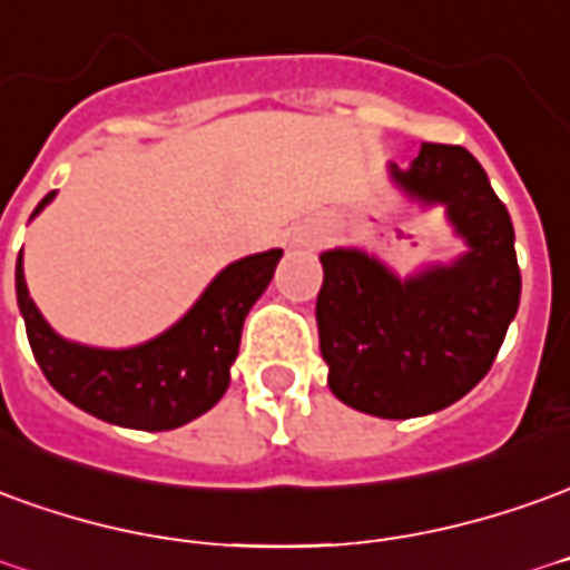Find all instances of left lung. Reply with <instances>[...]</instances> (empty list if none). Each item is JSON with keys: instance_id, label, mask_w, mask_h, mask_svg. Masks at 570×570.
Listing matches in <instances>:
<instances>
[{"instance_id": "8db88e82", "label": "left lung", "mask_w": 570, "mask_h": 570, "mask_svg": "<svg viewBox=\"0 0 570 570\" xmlns=\"http://www.w3.org/2000/svg\"><path fill=\"white\" fill-rule=\"evenodd\" d=\"M392 175L410 197L444 203L469 244L456 265L397 281L364 253L321 256V354L342 404L410 420L472 392L519 312L515 230L479 160L460 145H423L407 173Z\"/></svg>"}]
</instances>
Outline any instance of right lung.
<instances>
[{
  "mask_svg": "<svg viewBox=\"0 0 570 570\" xmlns=\"http://www.w3.org/2000/svg\"><path fill=\"white\" fill-rule=\"evenodd\" d=\"M51 197L55 190L42 197L33 216ZM281 256V249H268L228 265L173 330L122 352L61 340L27 293L18 256V305L36 364L55 392L105 423L141 432L178 429L225 395L246 314L272 284Z\"/></svg>",
  "mask_w": 570,
  "mask_h": 570,
  "instance_id": "obj_1",
  "label": "right lung"
}]
</instances>
